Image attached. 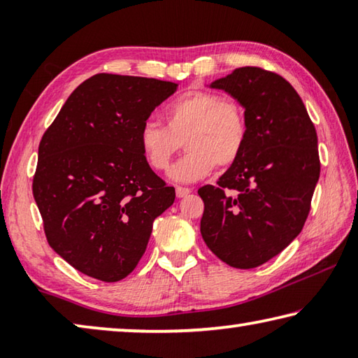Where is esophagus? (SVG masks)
I'll use <instances>...</instances> for the list:
<instances>
[{"label": "esophagus", "mask_w": 358, "mask_h": 358, "mask_svg": "<svg viewBox=\"0 0 358 358\" xmlns=\"http://www.w3.org/2000/svg\"><path fill=\"white\" fill-rule=\"evenodd\" d=\"M189 192H191L189 187H183V186H177V187H175V194H177L178 199L187 196V194H189Z\"/></svg>", "instance_id": "esophagus-1"}]
</instances>
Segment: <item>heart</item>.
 <instances>
[{
    "mask_svg": "<svg viewBox=\"0 0 358 358\" xmlns=\"http://www.w3.org/2000/svg\"><path fill=\"white\" fill-rule=\"evenodd\" d=\"M166 126L147 121L138 129V145L155 171H166L183 142L187 153L169 177L192 183L213 169H229L238 161L246 145L248 121L237 101L205 90L173 99L164 110Z\"/></svg>",
    "mask_w": 358,
    "mask_h": 358,
    "instance_id": "1",
    "label": "heart"
}]
</instances>
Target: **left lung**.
Masks as SVG:
<instances>
[{
	"mask_svg": "<svg viewBox=\"0 0 358 358\" xmlns=\"http://www.w3.org/2000/svg\"><path fill=\"white\" fill-rule=\"evenodd\" d=\"M210 88L245 108L248 138L216 186L199 189L201 234L222 262L254 268L301 232L320 173L317 134L299 93L275 72L246 66Z\"/></svg>",
	"mask_w": 358,
	"mask_h": 358,
	"instance_id": "8db88e82",
	"label": "left lung"
}]
</instances>
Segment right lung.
Returning <instances> with one entry per match:
<instances>
[{"label": "right lung", "mask_w": 358, "mask_h": 358, "mask_svg": "<svg viewBox=\"0 0 358 358\" xmlns=\"http://www.w3.org/2000/svg\"><path fill=\"white\" fill-rule=\"evenodd\" d=\"M177 83L96 74L78 85L39 143L33 196L48 245L94 280L136 268L175 189L151 171L138 129Z\"/></svg>", "instance_id": "obj_1"}]
</instances>
